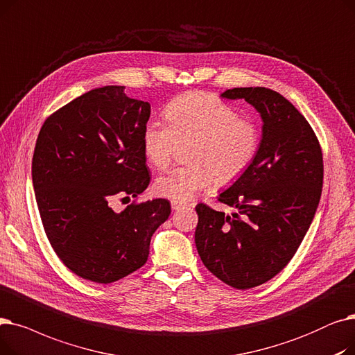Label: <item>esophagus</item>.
<instances>
[{
  "instance_id": "obj_1",
  "label": "esophagus",
  "mask_w": 355,
  "mask_h": 355,
  "mask_svg": "<svg viewBox=\"0 0 355 355\" xmlns=\"http://www.w3.org/2000/svg\"><path fill=\"white\" fill-rule=\"evenodd\" d=\"M171 205H172L173 211H179L180 208L184 207V204H182V202H178V200H171Z\"/></svg>"
}]
</instances>
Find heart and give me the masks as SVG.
<instances>
[{
    "instance_id": "heart-1",
    "label": "heart",
    "mask_w": 355,
    "mask_h": 355,
    "mask_svg": "<svg viewBox=\"0 0 355 355\" xmlns=\"http://www.w3.org/2000/svg\"><path fill=\"white\" fill-rule=\"evenodd\" d=\"M166 121L148 120L143 128V150L151 164H171L178 143L189 141L187 166H179L156 180V192L178 202H188L211 184L237 180L260 146L259 127L237 110L209 92H188L168 103Z\"/></svg>"
}]
</instances>
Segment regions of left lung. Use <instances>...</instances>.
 Listing matches in <instances>:
<instances>
[{
    "mask_svg": "<svg viewBox=\"0 0 355 355\" xmlns=\"http://www.w3.org/2000/svg\"><path fill=\"white\" fill-rule=\"evenodd\" d=\"M221 96L254 107L263 137L256 159L218 198L235 212L196 205L195 243L214 276L245 291L280 273L309 230L322 192V148L306 118L279 92L234 88Z\"/></svg>",
    "mask_w": 355,
    "mask_h": 355,
    "instance_id": "left-lung-1",
    "label": "left lung"
}]
</instances>
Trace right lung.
Wrapping results in <instances>:
<instances>
[{"instance_id": "1", "label": "right lung", "mask_w": 355, "mask_h": 355, "mask_svg": "<svg viewBox=\"0 0 355 355\" xmlns=\"http://www.w3.org/2000/svg\"><path fill=\"white\" fill-rule=\"evenodd\" d=\"M124 89H92L47 116L31 162L50 245L71 272L101 284L144 266L151 235L171 215L166 199L132 200L121 212L110 205L150 183L141 141L150 104Z\"/></svg>"}]
</instances>
